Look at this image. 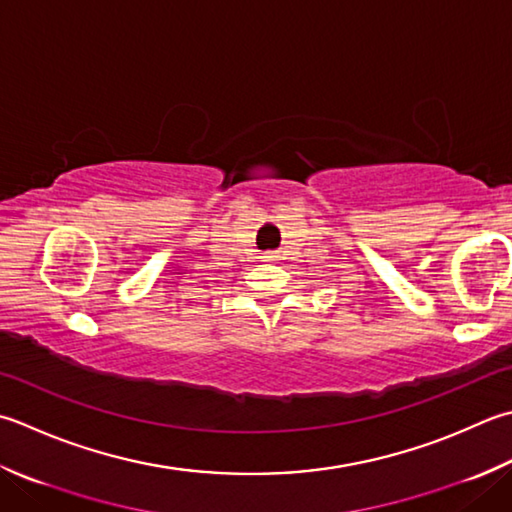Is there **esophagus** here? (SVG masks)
Masks as SVG:
<instances>
[{"label":"esophagus","instance_id":"1","mask_svg":"<svg viewBox=\"0 0 512 512\" xmlns=\"http://www.w3.org/2000/svg\"><path fill=\"white\" fill-rule=\"evenodd\" d=\"M264 262H277V255L275 253H266L264 255Z\"/></svg>","mask_w":512,"mask_h":512}]
</instances>
